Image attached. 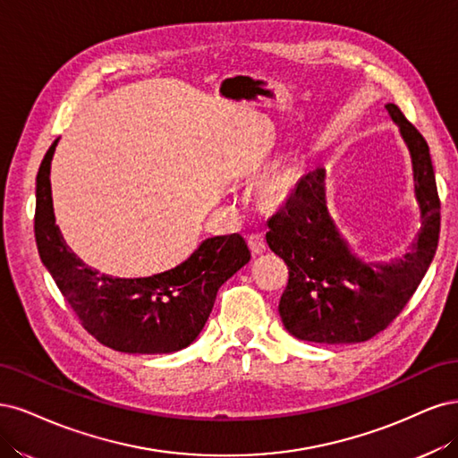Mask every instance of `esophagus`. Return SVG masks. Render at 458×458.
Wrapping results in <instances>:
<instances>
[{
	"mask_svg": "<svg viewBox=\"0 0 458 458\" xmlns=\"http://www.w3.org/2000/svg\"><path fill=\"white\" fill-rule=\"evenodd\" d=\"M247 242H249L250 250H253V253H257V255H259V253H262L264 249H267V240H264V235H262V233H259V232L249 233Z\"/></svg>",
	"mask_w": 458,
	"mask_h": 458,
	"instance_id": "esophagus-1",
	"label": "esophagus"
}]
</instances>
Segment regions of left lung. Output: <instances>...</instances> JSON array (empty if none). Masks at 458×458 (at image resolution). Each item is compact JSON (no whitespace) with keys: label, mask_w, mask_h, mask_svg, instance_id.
<instances>
[{"label":"left lung","mask_w":458,"mask_h":458,"mask_svg":"<svg viewBox=\"0 0 458 458\" xmlns=\"http://www.w3.org/2000/svg\"><path fill=\"white\" fill-rule=\"evenodd\" d=\"M409 148L420 232L409 253L367 262L350 250L327 211L326 169L297 182L287 203L268 218L267 242L289 268L279 299L285 329L308 343L353 344L385 331L420 285L439 242V196L430 148L395 105H386Z\"/></svg>","instance_id":"8db88e82"}]
</instances>
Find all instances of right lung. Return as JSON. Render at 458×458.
I'll use <instances>...</instances> for the list:
<instances>
[{
	"label": "right lung",
	"instance_id": "right-lung-1",
	"mask_svg": "<svg viewBox=\"0 0 458 458\" xmlns=\"http://www.w3.org/2000/svg\"><path fill=\"white\" fill-rule=\"evenodd\" d=\"M51 144L36 176L34 232L43 267L100 344L127 353H169L196 341L216 293L249 262L240 233L205 240L182 264L150 277L100 274L73 253L55 225L51 198Z\"/></svg>",
	"mask_w": 458,
	"mask_h": 458
}]
</instances>
